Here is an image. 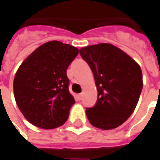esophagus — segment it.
I'll use <instances>...</instances> for the list:
<instances>
[{"label": "esophagus", "mask_w": 160, "mask_h": 160, "mask_svg": "<svg viewBox=\"0 0 160 160\" xmlns=\"http://www.w3.org/2000/svg\"><path fill=\"white\" fill-rule=\"evenodd\" d=\"M82 94H78V99H79V100H81V99H82Z\"/></svg>", "instance_id": "obj_1"}]
</instances>
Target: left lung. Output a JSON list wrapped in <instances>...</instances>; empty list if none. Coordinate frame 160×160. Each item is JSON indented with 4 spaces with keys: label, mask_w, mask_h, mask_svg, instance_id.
I'll list each match as a JSON object with an SVG mask.
<instances>
[{
    "label": "left lung",
    "mask_w": 160,
    "mask_h": 160,
    "mask_svg": "<svg viewBox=\"0 0 160 160\" xmlns=\"http://www.w3.org/2000/svg\"><path fill=\"white\" fill-rule=\"evenodd\" d=\"M94 76L97 102L86 108L91 124L101 129L122 125L137 107L142 89L141 68L132 58L112 44L101 43L80 49Z\"/></svg>",
    "instance_id": "8db88e82"
}]
</instances>
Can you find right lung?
Instances as JSON below:
<instances>
[{
  "instance_id": "obj_1",
  "label": "right lung",
  "mask_w": 160,
  "mask_h": 160,
  "mask_svg": "<svg viewBox=\"0 0 160 160\" xmlns=\"http://www.w3.org/2000/svg\"><path fill=\"white\" fill-rule=\"evenodd\" d=\"M78 52L73 46L53 40L41 45L21 64L14 78V96L29 122L45 129L66 122L75 104L67 68Z\"/></svg>"
}]
</instances>
